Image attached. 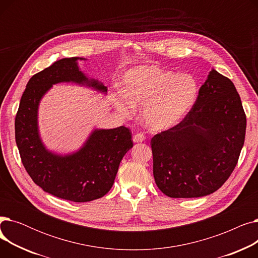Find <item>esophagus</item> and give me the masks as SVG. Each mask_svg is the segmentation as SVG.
Instances as JSON below:
<instances>
[{
    "label": "esophagus",
    "mask_w": 258,
    "mask_h": 258,
    "mask_svg": "<svg viewBox=\"0 0 258 258\" xmlns=\"http://www.w3.org/2000/svg\"><path fill=\"white\" fill-rule=\"evenodd\" d=\"M145 140V136L143 134H141V133H138V134H136V135H134V137H133V141L135 142V143H139V142H143Z\"/></svg>",
    "instance_id": "obj_1"
}]
</instances>
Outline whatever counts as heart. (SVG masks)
<instances>
[{"label": "heart", "mask_w": 258, "mask_h": 258, "mask_svg": "<svg viewBox=\"0 0 258 258\" xmlns=\"http://www.w3.org/2000/svg\"><path fill=\"white\" fill-rule=\"evenodd\" d=\"M122 94L113 95L116 110L130 117L134 106L143 105L141 118L154 132L166 131L190 111L198 96L197 81L189 75H175L156 66H141L127 71Z\"/></svg>", "instance_id": "heart-1"}]
</instances>
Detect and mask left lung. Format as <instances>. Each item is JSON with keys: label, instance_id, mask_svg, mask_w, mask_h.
<instances>
[{"label": "left lung", "instance_id": "left-lung-1", "mask_svg": "<svg viewBox=\"0 0 258 258\" xmlns=\"http://www.w3.org/2000/svg\"><path fill=\"white\" fill-rule=\"evenodd\" d=\"M246 125L233 83L212 69L190 112L152 138L158 188L169 198H200L218 190L237 164Z\"/></svg>", "mask_w": 258, "mask_h": 258}]
</instances>
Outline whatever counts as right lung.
Here are the masks:
<instances>
[{
	"instance_id": "right-lung-1",
	"label": "right lung",
	"mask_w": 258,
	"mask_h": 258,
	"mask_svg": "<svg viewBox=\"0 0 258 258\" xmlns=\"http://www.w3.org/2000/svg\"><path fill=\"white\" fill-rule=\"evenodd\" d=\"M62 58L33 75L22 95L16 116V142L25 169L44 191L83 203L102 198L112 188L119 164L133 147L124 126L94 130L85 144L70 155L48 151L39 136L37 113L40 99L59 83H75L106 93L107 88L79 70L77 60Z\"/></svg>"
}]
</instances>
